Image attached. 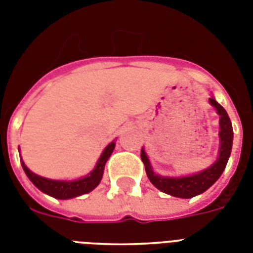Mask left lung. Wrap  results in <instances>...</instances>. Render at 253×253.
Returning <instances> with one entry per match:
<instances>
[{"label": "left lung", "instance_id": "1", "mask_svg": "<svg viewBox=\"0 0 253 253\" xmlns=\"http://www.w3.org/2000/svg\"><path fill=\"white\" fill-rule=\"evenodd\" d=\"M209 102L211 106L216 109V113L219 115V155L214 162L212 166L204 169L198 173L190 174V176L182 177H164L159 176L154 172L151 167L150 159L147 156L144 148H142V162L146 167L147 176L150 178L152 184L162 190L163 193H167L169 196L178 197V198H192L201 193L206 192L214 182L223 173L224 168L227 166L228 158L231 154L232 139H234V132H232V125L228 117L227 111L224 110L223 106H220L216 102L214 97L209 98Z\"/></svg>", "mask_w": 253, "mask_h": 253}]
</instances>
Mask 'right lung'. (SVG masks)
I'll use <instances>...</instances> for the list:
<instances>
[{"instance_id":"1","label":"right lung","mask_w":253,"mask_h":253,"mask_svg":"<svg viewBox=\"0 0 253 253\" xmlns=\"http://www.w3.org/2000/svg\"><path fill=\"white\" fill-rule=\"evenodd\" d=\"M115 143L111 142L109 146L103 150L102 155L99 156L97 166L91 170L89 174L81 177L79 180L73 181H60V180H49L45 177L38 176L34 172H31L25 163L22 162V168L25 170L26 176L29 177L30 181L37 186L41 192L48 194V196L57 198V200H69V198H75V197L83 196L86 193L91 192L93 189L97 188L98 184L101 182L102 178L103 169L106 164L107 159L110 158V155L114 151Z\"/></svg>"}]
</instances>
